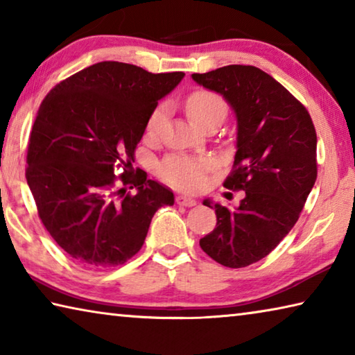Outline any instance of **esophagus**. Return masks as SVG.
I'll use <instances>...</instances> for the list:
<instances>
[{"label":"esophagus","instance_id":"obj_1","mask_svg":"<svg viewBox=\"0 0 355 355\" xmlns=\"http://www.w3.org/2000/svg\"><path fill=\"white\" fill-rule=\"evenodd\" d=\"M175 200L178 205H182V207H194L197 203L196 199H192V197H186V196H178Z\"/></svg>","mask_w":355,"mask_h":355}]
</instances>
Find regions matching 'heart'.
<instances>
[{"instance_id":"1","label":"heart","mask_w":355,"mask_h":355,"mask_svg":"<svg viewBox=\"0 0 355 355\" xmlns=\"http://www.w3.org/2000/svg\"><path fill=\"white\" fill-rule=\"evenodd\" d=\"M186 111L192 122L202 127L208 120H220L225 117L227 105L224 98L207 89H197L186 98ZM166 106L155 107L147 120V133L156 135L166 119ZM213 163L205 158L173 155L159 166V175L166 183L182 191H199L207 182V173L211 171Z\"/></svg>"}]
</instances>
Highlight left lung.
I'll list each match as a JSON object with an SVG mask.
<instances>
[{"mask_svg":"<svg viewBox=\"0 0 355 355\" xmlns=\"http://www.w3.org/2000/svg\"><path fill=\"white\" fill-rule=\"evenodd\" d=\"M192 80L220 94L236 116V155L227 189L244 191L235 209L209 199L216 228L200 248L227 268L257 263L299 219L316 182V131L305 106L254 65H225Z\"/></svg>","mask_w":355,"mask_h":355,"instance_id":"1","label":"left lung"}]
</instances>
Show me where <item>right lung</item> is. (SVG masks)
Instances as JSON below:
<instances>
[{"instance_id": "add662e5", "label": "right lung", "mask_w": 355, "mask_h": 355, "mask_svg": "<svg viewBox=\"0 0 355 355\" xmlns=\"http://www.w3.org/2000/svg\"><path fill=\"white\" fill-rule=\"evenodd\" d=\"M183 76L103 61L56 84L42 101L29 136L26 182L42 224L84 266L130 260L158 208L173 205V192L135 172L133 163L150 114ZM127 185L137 188L135 195Z\"/></svg>"}]
</instances>
